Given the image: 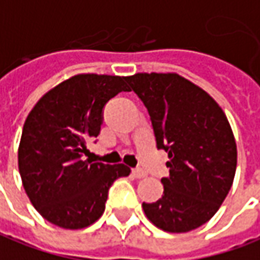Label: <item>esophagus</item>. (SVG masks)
Listing matches in <instances>:
<instances>
[{"mask_svg": "<svg viewBox=\"0 0 260 260\" xmlns=\"http://www.w3.org/2000/svg\"><path fill=\"white\" fill-rule=\"evenodd\" d=\"M132 176H134L135 179H145V177H146V172L142 170V169H134V170H132Z\"/></svg>", "mask_w": 260, "mask_h": 260, "instance_id": "1", "label": "esophagus"}]
</instances>
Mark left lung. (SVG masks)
I'll use <instances>...</instances> for the list:
<instances>
[{
  "mask_svg": "<svg viewBox=\"0 0 260 260\" xmlns=\"http://www.w3.org/2000/svg\"><path fill=\"white\" fill-rule=\"evenodd\" d=\"M148 108L157 148L168 152L163 196L142 208L166 232L193 231L214 217L231 188L237 142L222 108L207 91L177 73L128 76Z\"/></svg>",
  "mask_w": 260,
  "mask_h": 260,
  "instance_id": "obj_1",
  "label": "left lung"
}]
</instances>
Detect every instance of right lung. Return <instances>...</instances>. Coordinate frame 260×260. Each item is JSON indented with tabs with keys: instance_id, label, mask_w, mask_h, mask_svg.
Masks as SVG:
<instances>
[{
	"instance_id": "right-lung-1",
	"label": "right lung",
	"mask_w": 260,
	"mask_h": 260,
	"mask_svg": "<svg viewBox=\"0 0 260 260\" xmlns=\"http://www.w3.org/2000/svg\"><path fill=\"white\" fill-rule=\"evenodd\" d=\"M126 77L81 73L61 81L30 110L18 148V168L32 206L64 230H81L103 215L108 188L131 173L124 163L83 160L97 138L103 108L118 92L131 91Z\"/></svg>"
}]
</instances>
